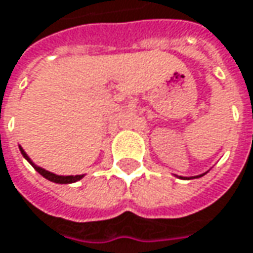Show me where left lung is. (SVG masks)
Returning a JSON list of instances; mask_svg holds the SVG:
<instances>
[{
    "label": "left lung",
    "instance_id": "1",
    "mask_svg": "<svg viewBox=\"0 0 253 253\" xmlns=\"http://www.w3.org/2000/svg\"><path fill=\"white\" fill-rule=\"evenodd\" d=\"M207 173V172H206ZM206 173H203V174H198V176H191V177H183V176H179L180 179H195V177H201V176H204Z\"/></svg>",
    "mask_w": 253,
    "mask_h": 253
}]
</instances>
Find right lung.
<instances>
[{
    "label": "right lung",
    "mask_w": 253,
    "mask_h": 253,
    "mask_svg": "<svg viewBox=\"0 0 253 253\" xmlns=\"http://www.w3.org/2000/svg\"><path fill=\"white\" fill-rule=\"evenodd\" d=\"M18 148H20V151H21V154H23V157L33 166V169L38 172V173H41L45 179L47 180H50V182H55V183H74V182H79L81 180L83 177H84V174H71V176H61V174H55L52 173V172H49V170H45L43 168H41V166H38V165H35L33 162H32V159L26 154V151L21 148V145H18Z\"/></svg>",
    "instance_id": "right-lung-1"
}]
</instances>
